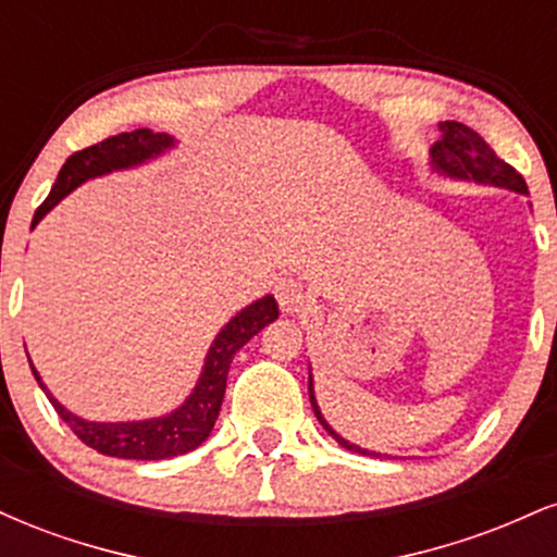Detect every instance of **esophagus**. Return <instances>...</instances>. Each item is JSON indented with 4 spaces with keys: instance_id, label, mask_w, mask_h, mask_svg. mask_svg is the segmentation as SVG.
Wrapping results in <instances>:
<instances>
[{
    "instance_id": "1",
    "label": "esophagus",
    "mask_w": 557,
    "mask_h": 557,
    "mask_svg": "<svg viewBox=\"0 0 557 557\" xmlns=\"http://www.w3.org/2000/svg\"><path fill=\"white\" fill-rule=\"evenodd\" d=\"M274 298H277L283 314H298V311L306 309V300H309L304 285L293 277L277 280V285H274Z\"/></svg>"
}]
</instances>
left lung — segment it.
Masks as SVG:
<instances>
[{"label": "left lung", "instance_id": "obj_1", "mask_svg": "<svg viewBox=\"0 0 557 557\" xmlns=\"http://www.w3.org/2000/svg\"><path fill=\"white\" fill-rule=\"evenodd\" d=\"M443 131V138L432 146V162L434 168L450 177H461V181H476V183H490V185H500V188H510L519 190V194H527V181L521 177V172L516 168H510L505 159H500L495 151L490 149V144L484 140L474 127L456 123V120H445L440 125ZM309 398H311V408H314L319 424L327 430L332 437L341 443L345 450H356V453H367L361 447L350 445L348 440H343L341 434H335L330 430L327 421L322 419L319 413V406L314 400V389H311L309 382ZM367 456H374V453H367Z\"/></svg>", "mask_w": 557, "mask_h": 557}]
</instances>
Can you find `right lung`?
Returning <instances> with one entry per match:
<instances>
[{
    "instance_id": "obj_1",
    "label": "right lung",
    "mask_w": 557,
    "mask_h": 557,
    "mask_svg": "<svg viewBox=\"0 0 557 557\" xmlns=\"http://www.w3.org/2000/svg\"><path fill=\"white\" fill-rule=\"evenodd\" d=\"M168 146H172L170 136L162 133H151L149 127H138L131 133H117L99 144L86 146V149L75 151L73 157L62 164L57 183L49 190V196L44 198L41 207L36 209L34 222L30 227L41 220L57 201H62L75 185L94 175H104L110 170L131 168V164L144 162V159L159 154ZM277 319V304L272 296L257 300L248 309H243L238 317L230 319L225 330L216 335L212 348H209L207 363H203V374L198 380L188 400L183 408H177L175 413L164 419H149V421H127V424H96V421H83L57 403L52 395L47 393V398L52 400L54 411L60 413V419L65 421L70 430L75 432V437L88 447H94L101 456L112 458H136V461H162V458L183 456V453L194 450L209 437V432L214 430V421L220 417L222 398H225L227 387V372L230 363H233L235 354L251 341L257 332H261L267 324ZM34 369V367H30ZM34 376L41 385V376L34 369ZM44 387V385H41Z\"/></svg>"
}]
</instances>
